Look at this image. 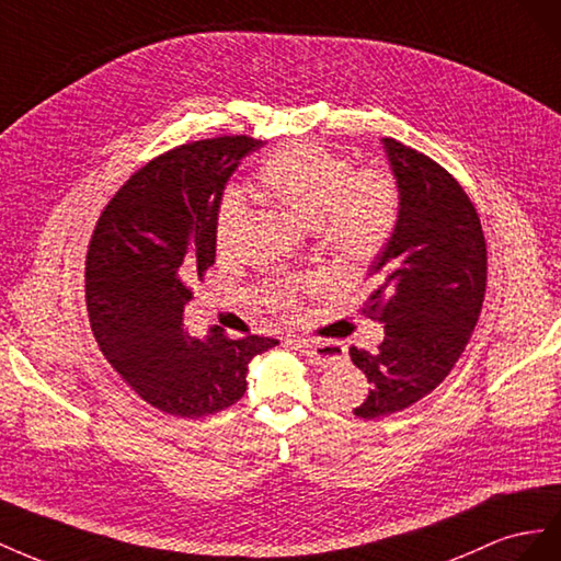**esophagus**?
<instances>
[{
  "instance_id": "esophagus-1",
  "label": "esophagus",
  "mask_w": 561,
  "mask_h": 561,
  "mask_svg": "<svg viewBox=\"0 0 561 561\" xmlns=\"http://www.w3.org/2000/svg\"><path fill=\"white\" fill-rule=\"evenodd\" d=\"M291 345L300 352L302 357H306L312 366H319V369H324V366L339 362L343 355L341 352H335L331 345L327 343H314V341H306V339H298L291 341Z\"/></svg>"
}]
</instances>
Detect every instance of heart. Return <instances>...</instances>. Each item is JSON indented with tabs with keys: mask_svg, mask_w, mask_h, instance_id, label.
I'll return each instance as SVG.
<instances>
[{
	"mask_svg": "<svg viewBox=\"0 0 561 561\" xmlns=\"http://www.w3.org/2000/svg\"><path fill=\"white\" fill-rule=\"evenodd\" d=\"M263 199L306 222L319 244L347 267H366L388 247L399 192L392 175L380 169L352 173L350 162L310 142H294L265 159L259 169ZM247 226V206L239 195L222 199L216 218V244L230 251ZM314 282L275 279L265 286L272 308L291 310Z\"/></svg>",
	"mask_w": 561,
	"mask_h": 561,
	"instance_id": "heart-1",
	"label": "heart"
}]
</instances>
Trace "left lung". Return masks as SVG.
Here are the masks:
<instances>
[{"instance_id": "1", "label": "left lung", "mask_w": 561, "mask_h": 561, "mask_svg": "<svg viewBox=\"0 0 561 561\" xmlns=\"http://www.w3.org/2000/svg\"><path fill=\"white\" fill-rule=\"evenodd\" d=\"M382 150L399 192L388 247L369 265L374 289L362 314L386 324L376 352L350 347L369 380L355 407L364 421L419 402L466 350L486 291V242L466 190L449 171L394 138Z\"/></svg>"}]
</instances>
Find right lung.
Masks as SVG:
<instances>
[{
  "mask_svg": "<svg viewBox=\"0 0 561 561\" xmlns=\"http://www.w3.org/2000/svg\"><path fill=\"white\" fill-rule=\"evenodd\" d=\"M263 140L187 142L138 169L103 209L87 253V310L105 359L154 409L204 419L247 392L249 364L279 341L204 339L183 329L187 277L216 261V218L230 175Z\"/></svg>",
  "mask_w": 561,
  "mask_h": 561,
  "instance_id": "add662e5",
  "label": "right lung"
}]
</instances>
